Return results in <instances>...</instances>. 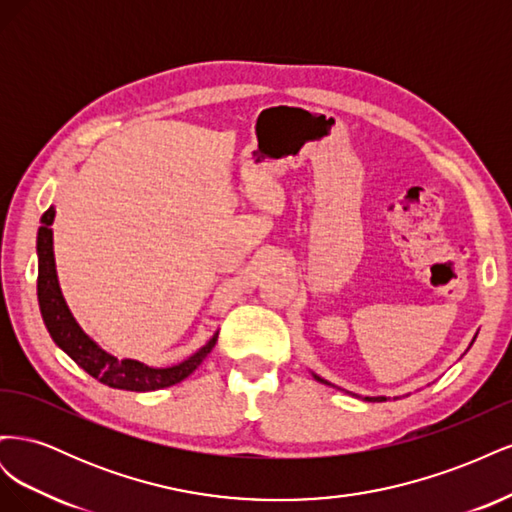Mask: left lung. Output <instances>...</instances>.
Instances as JSON below:
<instances>
[{
    "mask_svg": "<svg viewBox=\"0 0 512 512\" xmlns=\"http://www.w3.org/2000/svg\"><path fill=\"white\" fill-rule=\"evenodd\" d=\"M318 378V376H316ZM320 380V378H318ZM320 382H324V380H320ZM367 401H386V397H365Z\"/></svg>",
    "mask_w": 512,
    "mask_h": 512,
    "instance_id": "obj_1",
    "label": "left lung"
}]
</instances>
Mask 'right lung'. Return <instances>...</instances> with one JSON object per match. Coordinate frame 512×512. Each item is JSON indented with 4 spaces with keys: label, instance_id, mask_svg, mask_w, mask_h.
Listing matches in <instances>:
<instances>
[{
    "label": "right lung",
    "instance_id": "right-lung-1",
    "mask_svg": "<svg viewBox=\"0 0 512 512\" xmlns=\"http://www.w3.org/2000/svg\"><path fill=\"white\" fill-rule=\"evenodd\" d=\"M55 209H46L42 213L40 228H38V303L42 320L49 329L53 342L64 350L70 359L83 367L89 376H94L102 384L111 386V389L121 391H158L173 386L188 378L192 371L207 359V354L213 350L218 342V333H215L209 342L200 348L188 361H183L173 367L153 369L145 363H138L132 359L119 361L117 356L104 352L94 339H89L83 329L72 318L70 309L61 297L57 271H55V258H53V224Z\"/></svg>",
    "mask_w": 512,
    "mask_h": 512
}]
</instances>
